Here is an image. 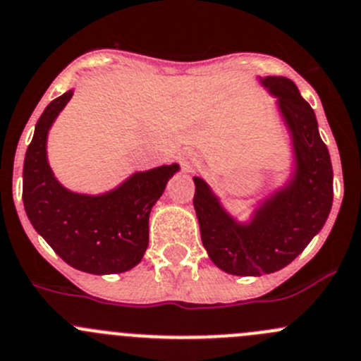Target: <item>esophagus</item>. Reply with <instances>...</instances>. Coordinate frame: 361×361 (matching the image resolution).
Instances as JSON below:
<instances>
[{
	"label": "esophagus",
	"mask_w": 361,
	"mask_h": 361,
	"mask_svg": "<svg viewBox=\"0 0 361 361\" xmlns=\"http://www.w3.org/2000/svg\"><path fill=\"white\" fill-rule=\"evenodd\" d=\"M178 160H180L181 166H183L185 169H190V167L195 164V157L192 155L190 152H187V149H183V152L178 153Z\"/></svg>",
	"instance_id": "1"
}]
</instances>
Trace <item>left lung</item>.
Instances as JSON below:
<instances>
[{
  "mask_svg": "<svg viewBox=\"0 0 361 361\" xmlns=\"http://www.w3.org/2000/svg\"><path fill=\"white\" fill-rule=\"evenodd\" d=\"M277 99L289 134L293 167L284 183L262 197L247 220L233 216L208 181L194 176V208L201 240L216 268L229 275L259 277L295 261L323 229L334 202V169L316 114L288 77H257Z\"/></svg>",
  "mask_w": 361,
  "mask_h": 361,
  "instance_id": "left-lung-1",
  "label": "left lung"
}]
</instances>
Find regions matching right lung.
<instances>
[{
	"instance_id": "add662e5",
	"label": "right lung",
	"mask_w": 361,
	"mask_h": 361,
	"mask_svg": "<svg viewBox=\"0 0 361 361\" xmlns=\"http://www.w3.org/2000/svg\"><path fill=\"white\" fill-rule=\"evenodd\" d=\"M73 87L52 100L35 125L23 169V202L31 226L72 268L93 275L123 274L148 248L149 213L178 164L135 171L102 194H80L58 181L47 160V137Z\"/></svg>"
}]
</instances>
